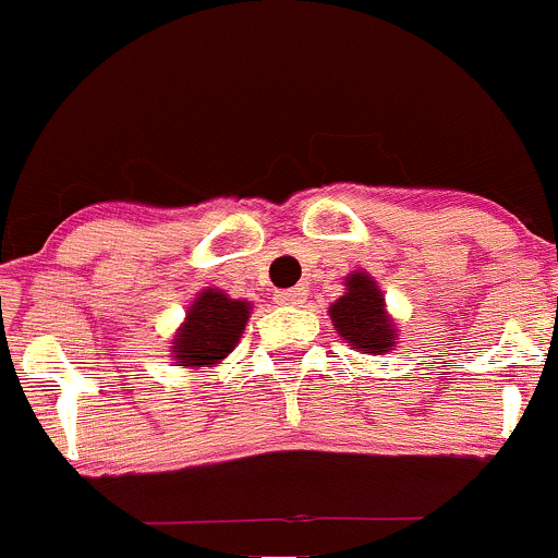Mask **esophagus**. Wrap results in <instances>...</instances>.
I'll return each instance as SVG.
<instances>
[{
    "label": "esophagus",
    "mask_w": 558,
    "mask_h": 558,
    "mask_svg": "<svg viewBox=\"0 0 558 558\" xmlns=\"http://www.w3.org/2000/svg\"><path fill=\"white\" fill-rule=\"evenodd\" d=\"M305 289H289V291H278V294H275V302H278V305H283V307H300V305H305Z\"/></svg>",
    "instance_id": "34e87169"
}]
</instances>
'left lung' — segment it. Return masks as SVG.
I'll return each mask as SVG.
<instances>
[{"label":"left lung","mask_w":558,"mask_h":558,"mask_svg":"<svg viewBox=\"0 0 558 558\" xmlns=\"http://www.w3.org/2000/svg\"><path fill=\"white\" fill-rule=\"evenodd\" d=\"M343 296L329 305V322L340 340L360 354H387L398 345V324L389 316L381 289L365 269L343 278Z\"/></svg>","instance_id":"8db88e82"}]
</instances>
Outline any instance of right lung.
I'll list each match as a JSON object with an SVG mask.
<instances>
[{
  "instance_id": "obj_1",
  "label": "right lung",
  "mask_w": 558,
  "mask_h": 558,
  "mask_svg": "<svg viewBox=\"0 0 558 558\" xmlns=\"http://www.w3.org/2000/svg\"><path fill=\"white\" fill-rule=\"evenodd\" d=\"M251 313L247 300H231L226 291L207 286L193 296L185 322L171 335V360L196 373L218 367L236 349Z\"/></svg>"
}]
</instances>
